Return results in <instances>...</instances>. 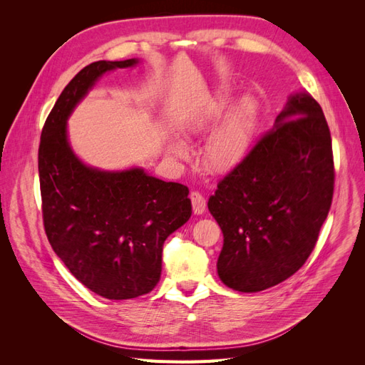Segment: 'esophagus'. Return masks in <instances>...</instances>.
Wrapping results in <instances>:
<instances>
[{
    "instance_id": "34e87169",
    "label": "esophagus",
    "mask_w": 365,
    "mask_h": 365,
    "mask_svg": "<svg viewBox=\"0 0 365 365\" xmlns=\"http://www.w3.org/2000/svg\"><path fill=\"white\" fill-rule=\"evenodd\" d=\"M190 200H192V205H193V213L195 215H202L205 207H207L205 197L200 192H192Z\"/></svg>"
}]
</instances>
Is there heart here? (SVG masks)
<instances>
[{"mask_svg":"<svg viewBox=\"0 0 365 365\" xmlns=\"http://www.w3.org/2000/svg\"><path fill=\"white\" fill-rule=\"evenodd\" d=\"M227 101L224 97H216L210 103L205 111L197 115L189 125V132H202L224 113ZM252 129V108L250 105H242L237 111L231 115L222 126H219L213 135L208 138L205 145V161L213 170L227 172L235 169L236 165L245 158L250 149ZM170 153L173 157L184 160L189 155L187 148L182 143H173L170 146Z\"/></svg>","mask_w":365,"mask_h":365,"instance_id":"b5f03b06","label":"heart"}]
</instances>
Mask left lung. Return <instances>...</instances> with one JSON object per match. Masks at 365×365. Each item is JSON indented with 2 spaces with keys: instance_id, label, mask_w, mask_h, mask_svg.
Listing matches in <instances>:
<instances>
[{
  "instance_id": "left-lung-1",
  "label": "left lung",
  "mask_w": 365,
  "mask_h": 365,
  "mask_svg": "<svg viewBox=\"0 0 365 365\" xmlns=\"http://www.w3.org/2000/svg\"><path fill=\"white\" fill-rule=\"evenodd\" d=\"M334 184L323 109L307 93L295 94L208 200L224 235L217 259L222 283L259 292L300 269L332 205Z\"/></svg>"
}]
</instances>
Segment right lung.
Masks as SVG:
<instances>
[{
  "instance_id": "add662e5",
  "label": "right lung",
  "mask_w": 365,
  "mask_h": 365,
  "mask_svg": "<svg viewBox=\"0 0 365 365\" xmlns=\"http://www.w3.org/2000/svg\"><path fill=\"white\" fill-rule=\"evenodd\" d=\"M137 59L86 65L63 88L42 128L38 169L42 219L54 252L88 289L129 300L155 288L164 240L189 220L187 185L143 169L86 168L67 140V118L103 73Z\"/></svg>"
}]
</instances>
